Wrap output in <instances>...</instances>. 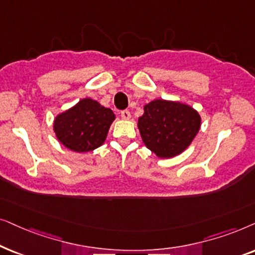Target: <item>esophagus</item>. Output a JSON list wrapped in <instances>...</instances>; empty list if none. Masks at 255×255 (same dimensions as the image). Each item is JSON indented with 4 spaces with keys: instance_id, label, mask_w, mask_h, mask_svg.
Masks as SVG:
<instances>
[{
    "instance_id": "esophagus-1",
    "label": "esophagus",
    "mask_w": 255,
    "mask_h": 255,
    "mask_svg": "<svg viewBox=\"0 0 255 255\" xmlns=\"http://www.w3.org/2000/svg\"><path fill=\"white\" fill-rule=\"evenodd\" d=\"M121 118L124 119V120H129V119H130V112L127 111V110L122 111L121 112Z\"/></svg>"
}]
</instances>
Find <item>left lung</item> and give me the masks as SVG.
I'll use <instances>...</instances> for the list:
<instances>
[{"instance_id":"1","label":"left lung","mask_w":255,"mask_h":255,"mask_svg":"<svg viewBox=\"0 0 255 255\" xmlns=\"http://www.w3.org/2000/svg\"><path fill=\"white\" fill-rule=\"evenodd\" d=\"M143 111L138 130L145 147L159 158L182 154L201 129L198 112L179 101L155 99L144 105Z\"/></svg>"}]
</instances>
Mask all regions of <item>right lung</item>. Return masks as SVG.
<instances>
[{"label":"right lung","mask_w":255,"mask_h":255,"mask_svg":"<svg viewBox=\"0 0 255 255\" xmlns=\"http://www.w3.org/2000/svg\"><path fill=\"white\" fill-rule=\"evenodd\" d=\"M114 120L111 108L85 98L54 118L53 131L65 148L74 152H87L104 144Z\"/></svg>","instance_id":"1"}]
</instances>
